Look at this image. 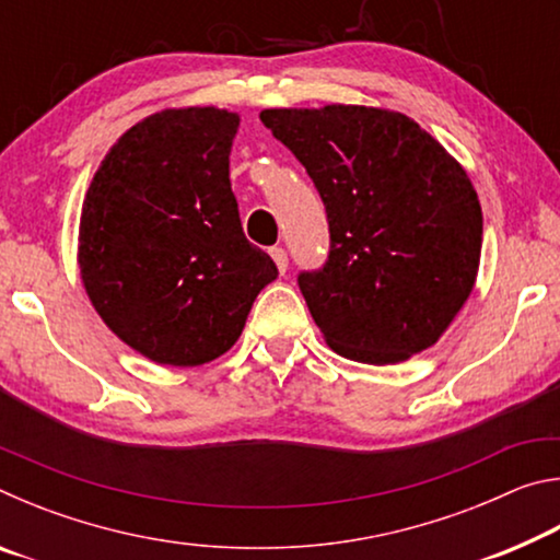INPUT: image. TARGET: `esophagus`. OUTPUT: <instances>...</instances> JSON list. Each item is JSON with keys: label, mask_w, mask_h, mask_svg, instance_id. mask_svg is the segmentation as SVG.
<instances>
[{"label": "esophagus", "mask_w": 560, "mask_h": 560, "mask_svg": "<svg viewBox=\"0 0 560 560\" xmlns=\"http://www.w3.org/2000/svg\"><path fill=\"white\" fill-rule=\"evenodd\" d=\"M271 259H273V264H277V269L281 273L289 269V257H287V252L281 249V246H271Z\"/></svg>", "instance_id": "1"}]
</instances>
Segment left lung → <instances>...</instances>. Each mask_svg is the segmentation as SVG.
Instances as JSON below:
<instances>
[{"label": "left lung", "instance_id": "obj_1", "mask_svg": "<svg viewBox=\"0 0 560 560\" xmlns=\"http://www.w3.org/2000/svg\"><path fill=\"white\" fill-rule=\"evenodd\" d=\"M259 118L326 205L328 261L299 273L326 343L368 365L438 343L479 271L481 207L467 170L395 110L334 103Z\"/></svg>", "mask_w": 560, "mask_h": 560}]
</instances>
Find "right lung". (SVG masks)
<instances>
[{
	"instance_id": "right-lung-1",
	"label": "right lung",
	"mask_w": 560,
	"mask_h": 560,
	"mask_svg": "<svg viewBox=\"0 0 560 560\" xmlns=\"http://www.w3.org/2000/svg\"><path fill=\"white\" fill-rule=\"evenodd\" d=\"M240 116L165 108L122 132L83 200L79 269L113 334L160 365L226 353L279 277L242 232L230 183Z\"/></svg>"
}]
</instances>
